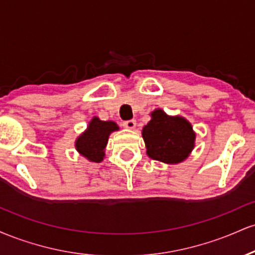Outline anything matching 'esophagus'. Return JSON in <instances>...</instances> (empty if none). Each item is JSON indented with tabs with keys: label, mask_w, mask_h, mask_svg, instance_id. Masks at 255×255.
<instances>
[{
	"label": "esophagus",
	"mask_w": 255,
	"mask_h": 255,
	"mask_svg": "<svg viewBox=\"0 0 255 255\" xmlns=\"http://www.w3.org/2000/svg\"><path fill=\"white\" fill-rule=\"evenodd\" d=\"M135 126H136L135 120H128V121L124 122V127L128 128V129H134V128H135Z\"/></svg>",
	"instance_id": "1"
}]
</instances>
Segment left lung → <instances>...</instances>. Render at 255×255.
I'll list each match as a JSON object with an SVG mask.
<instances>
[{"label": "left lung", "mask_w": 255, "mask_h": 255, "mask_svg": "<svg viewBox=\"0 0 255 255\" xmlns=\"http://www.w3.org/2000/svg\"><path fill=\"white\" fill-rule=\"evenodd\" d=\"M142 129V137L148 157L156 160L176 164L188 157L194 147L195 134L191 124L180 116H168L157 109Z\"/></svg>", "instance_id": "1"}]
</instances>
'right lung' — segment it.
Returning <instances> with one entry per match:
<instances>
[{
	"label": "right lung",
	"mask_w": 255,
	"mask_h": 255,
	"mask_svg": "<svg viewBox=\"0 0 255 255\" xmlns=\"http://www.w3.org/2000/svg\"><path fill=\"white\" fill-rule=\"evenodd\" d=\"M118 129L119 127L115 122L101 121L98 118H93L86 131L78 137L75 147L79 153L83 154L91 162H102L108 137L111 131Z\"/></svg>",
	"instance_id": "1"
}]
</instances>
